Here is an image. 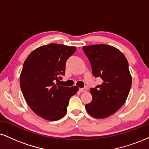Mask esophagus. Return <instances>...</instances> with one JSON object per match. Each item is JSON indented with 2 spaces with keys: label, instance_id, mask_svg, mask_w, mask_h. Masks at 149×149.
Listing matches in <instances>:
<instances>
[{
  "label": "esophagus",
  "instance_id": "esophagus-1",
  "mask_svg": "<svg viewBox=\"0 0 149 149\" xmlns=\"http://www.w3.org/2000/svg\"><path fill=\"white\" fill-rule=\"evenodd\" d=\"M87 91V89L86 88H79V91L81 93H84V92H86Z\"/></svg>",
  "mask_w": 149,
  "mask_h": 149
}]
</instances>
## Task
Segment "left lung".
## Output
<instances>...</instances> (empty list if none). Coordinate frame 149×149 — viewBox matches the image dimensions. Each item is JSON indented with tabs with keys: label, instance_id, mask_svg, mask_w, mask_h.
I'll return each mask as SVG.
<instances>
[{
	"label": "left lung",
	"instance_id": "left-lung-1",
	"mask_svg": "<svg viewBox=\"0 0 149 149\" xmlns=\"http://www.w3.org/2000/svg\"><path fill=\"white\" fill-rule=\"evenodd\" d=\"M83 50L93 75L103 80L101 85L91 89L93 100L86 109L95 118H106L124 105L129 94L132 77L128 61L120 50L105 44L84 46Z\"/></svg>",
	"mask_w": 149,
	"mask_h": 149
}]
</instances>
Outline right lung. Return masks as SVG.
<instances>
[{
    "instance_id": "add662e5",
    "label": "right lung",
    "mask_w": 149,
    "mask_h": 149,
    "mask_svg": "<svg viewBox=\"0 0 149 149\" xmlns=\"http://www.w3.org/2000/svg\"><path fill=\"white\" fill-rule=\"evenodd\" d=\"M76 47L56 43L33 50L23 63L20 86L27 104L36 115L49 121L61 119L67 113L70 98L77 86L64 87L54 84L65 74V63Z\"/></svg>"
}]
</instances>
